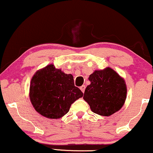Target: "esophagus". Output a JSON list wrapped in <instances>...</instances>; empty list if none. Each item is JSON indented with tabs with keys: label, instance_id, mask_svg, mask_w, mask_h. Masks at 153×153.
<instances>
[{
	"label": "esophagus",
	"instance_id": "1",
	"mask_svg": "<svg viewBox=\"0 0 153 153\" xmlns=\"http://www.w3.org/2000/svg\"><path fill=\"white\" fill-rule=\"evenodd\" d=\"M85 88H86V86H85V85H83V86H81L80 87V89H81V91H82L83 93H84Z\"/></svg>",
	"mask_w": 153,
	"mask_h": 153
}]
</instances>
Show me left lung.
<instances>
[{"mask_svg":"<svg viewBox=\"0 0 153 153\" xmlns=\"http://www.w3.org/2000/svg\"><path fill=\"white\" fill-rule=\"evenodd\" d=\"M91 84L87 86L84 100L93 112L109 117L124 105L127 88L125 80L110 67L95 70L89 76Z\"/></svg>","mask_w":153,"mask_h":153,"instance_id":"1","label":"left lung"}]
</instances>
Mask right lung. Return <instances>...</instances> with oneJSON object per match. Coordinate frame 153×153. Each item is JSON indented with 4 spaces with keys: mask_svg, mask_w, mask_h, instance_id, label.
I'll list each match as a JSON object with an SVG mask.
<instances>
[{
    "mask_svg": "<svg viewBox=\"0 0 153 153\" xmlns=\"http://www.w3.org/2000/svg\"><path fill=\"white\" fill-rule=\"evenodd\" d=\"M74 86V77L50 64L32 76L29 98L38 113L48 119H59L69 112L71 105L83 96Z\"/></svg>",
    "mask_w": 153,
    "mask_h": 153,
    "instance_id": "right-lung-1",
    "label": "right lung"
}]
</instances>
